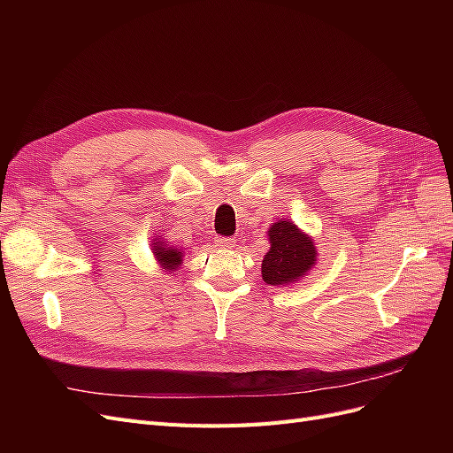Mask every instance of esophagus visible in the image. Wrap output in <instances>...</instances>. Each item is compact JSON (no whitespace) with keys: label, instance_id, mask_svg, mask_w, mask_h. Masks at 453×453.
Returning a JSON list of instances; mask_svg holds the SVG:
<instances>
[{"label":"esophagus","instance_id":"esophagus-1","mask_svg":"<svg viewBox=\"0 0 453 453\" xmlns=\"http://www.w3.org/2000/svg\"><path fill=\"white\" fill-rule=\"evenodd\" d=\"M215 243L219 245V248H225V250H232L236 245V240L230 238V236H219L215 240Z\"/></svg>","mask_w":453,"mask_h":453}]
</instances>
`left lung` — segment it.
I'll return each mask as SVG.
<instances>
[{
  "instance_id": "left-lung-1",
  "label": "left lung",
  "mask_w": 453,
  "mask_h": 453,
  "mask_svg": "<svg viewBox=\"0 0 453 453\" xmlns=\"http://www.w3.org/2000/svg\"><path fill=\"white\" fill-rule=\"evenodd\" d=\"M270 251L263 258V280L283 285L306 276L318 257L313 242L291 221L273 223L268 230Z\"/></svg>"
}]
</instances>
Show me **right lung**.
<instances>
[{
	"label": "right lung",
	"instance_id": "1",
	"mask_svg": "<svg viewBox=\"0 0 453 453\" xmlns=\"http://www.w3.org/2000/svg\"><path fill=\"white\" fill-rule=\"evenodd\" d=\"M155 255L162 263V266L168 270H173L177 265H181V251L168 248V243H164L162 240L155 243Z\"/></svg>",
	"mask_w": 453,
	"mask_h": 453
}]
</instances>
